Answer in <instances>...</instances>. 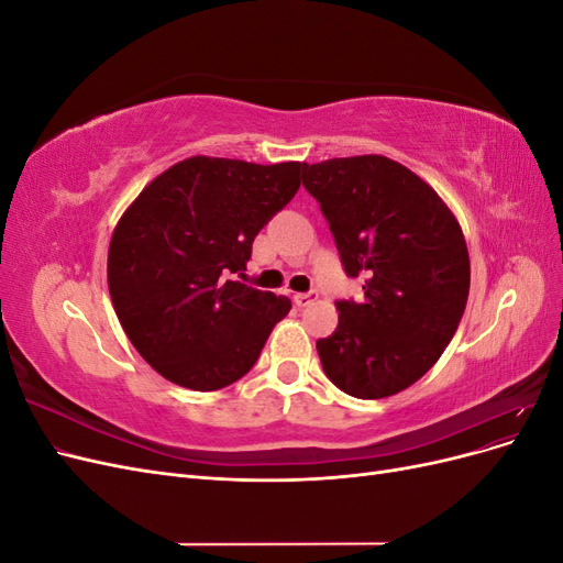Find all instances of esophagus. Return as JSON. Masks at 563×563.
<instances>
[{
	"instance_id": "1",
	"label": "esophagus",
	"mask_w": 563,
	"mask_h": 563,
	"mask_svg": "<svg viewBox=\"0 0 563 563\" xmlns=\"http://www.w3.org/2000/svg\"><path fill=\"white\" fill-rule=\"evenodd\" d=\"M317 291H308V294H296L294 296V300H296V305H300V308H305V305H310L312 300H317Z\"/></svg>"
}]
</instances>
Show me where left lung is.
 <instances>
[{
  "label": "left lung",
  "mask_w": 563,
  "mask_h": 563,
  "mask_svg": "<svg viewBox=\"0 0 563 563\" xmlns=\"http://www.w3.org/2000/svg\"><path fill=\"white\" fill-rule=\"evenodd\" d=\"M347 277L364 300H338V327L317 340L327 378L356 399H383L428 373L463 319L470 255L432 187L380 155L302 166Z\"/></svg>",
  "instance_id": "left-lung-1"
}]
</instances>
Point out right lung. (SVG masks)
<instances>
[{
    "label": "right lung",
    "mask_w": 563,
    "mask_h": 563,
    "mask_svg": "<svg viewBox=\"0 0 563 563\" xmlns=\"http://www.w3.org/2000/svg\"><path fill=\"white\" fill-rule=\"evenodd\" d=\"M300 162L190 157L152 180L119 218L108 286L119 323L159 376L228 387L258 362L291 300L236 282L251 246L300 187Z\"/></svg>",
    "instance_id": "add662e5"
}]
</instances>
